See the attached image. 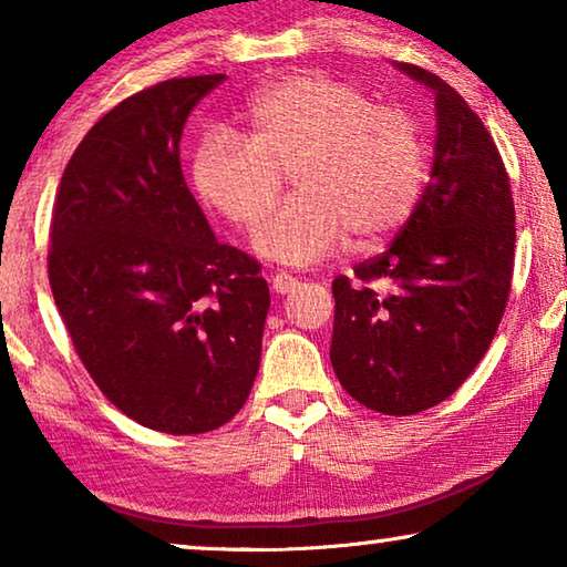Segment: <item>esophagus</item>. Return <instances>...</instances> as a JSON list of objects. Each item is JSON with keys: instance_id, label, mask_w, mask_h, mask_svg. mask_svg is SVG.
Segmentation results:
<instances>
[{"instance_id": "1", "label": "esophagus", "mask_w": 567, "mask_h": 567, "mask_svg": "<svg viewBox=\"0 0 567 567\" xmlns=\"http://www.w3.org/2000/svg\"><path fill=\"white\" fill-rule=\"evenodd\" d=\"M270 284H274L276 293H291V291H297L299 278H293L289 274H284V270H278V274L270 278Z\"/></svg>"}]
</instances>
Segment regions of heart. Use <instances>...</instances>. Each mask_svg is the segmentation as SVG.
I'll use <instances>...</instances> for the list:
<instances>
[{
	"label": "heart",
	"mask_w": 567,
	"mask_h": 567,
	"mask_svg": "<svg viewBox=\"0 0 567 567\" xmlns=\"http://www.w3.org/2000/svg\"><path fill=\"white\" fill-rule=\"evenodd\" d=\"M245 138L208 131L193 154V185L239 229H255L278 198L293 196L262 224L255 250L307 266L348 235L374 247L405 227L429 177V146L413 115L377 105L359 84L299 72L255 92Z\"/></svg>",
	"instance_id": "1"
}]
</instances>
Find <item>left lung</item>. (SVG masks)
Listing matches in <instances>:
<instances>
[{
  "label": "left lung",
  "mask_w": 567,
  "mask_h": 567,
  "mask_svg": "<svg viewBox=\"0 0 567 567\" xmlns=\"http://www.w3.org/2000/svg\"><path fill=\"white\" fill-rule=\"evenodd\" d=\"M436 105L431 181L382 255L332 281L330 361L377 413L415 415L460 390L498 330L514 270L516 214L506 167L480 115L441 76L394 64ZM374 280L391 289L377 295Z\"/></svg>",
  "instance_id": "1"
}]
</instances>
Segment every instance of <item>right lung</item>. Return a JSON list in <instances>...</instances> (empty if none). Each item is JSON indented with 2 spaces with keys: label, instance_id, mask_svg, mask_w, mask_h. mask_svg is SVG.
<instances>
[{
  "label": "right lung",
  "instance_id": "1",
  "mask_svg": "<svg viewBox=\"0 0 567 567\" xmlns=\"http://www.w3.org/2000/svg\"><path fill=\"white\" fill-rule=\"evenodd\" d=\"M219 82L167 80L115 105L53 204L49 281L76 355L121 413L173 436L239 413L270 307L258 262L216 239L183 177V126Z\"/></svg>",
  "mask_w": 567,
  "mask_h": 567
}]
</instances>
